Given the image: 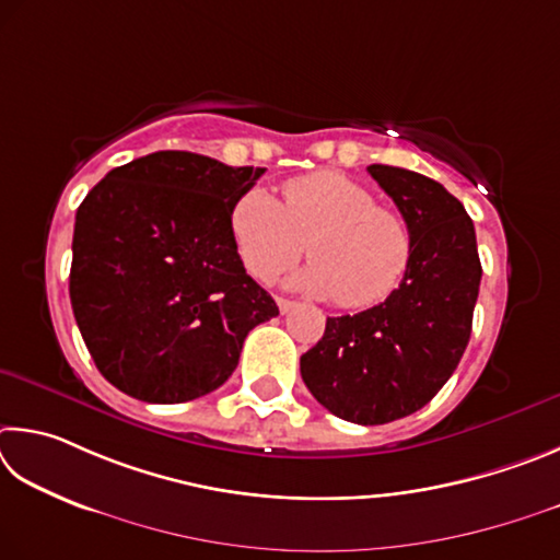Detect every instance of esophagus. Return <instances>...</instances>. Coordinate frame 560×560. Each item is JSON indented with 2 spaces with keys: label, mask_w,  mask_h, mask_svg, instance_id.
<instances>
[{
  "label": "esophagus",
  "mask_w": 560,
  "mask_h": 560,
  "mask_svg": "<svg viewBox=\"0 0 560 560\" xmlns=\"http://www.w3.org/2000/svg\"><path fill=\"white\" fill-rule=\"evenodd\" d=\"M278 307H280V312H282V315H285V312H290V310H295V307H298V302H295V300H285V298H278Z\"/></svg>",
  "instance_id": "esophagus-1"
}]
</instances>
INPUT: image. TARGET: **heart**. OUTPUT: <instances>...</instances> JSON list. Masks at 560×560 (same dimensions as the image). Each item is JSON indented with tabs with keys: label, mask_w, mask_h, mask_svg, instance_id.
Returning a JSON list of instances; mask_svg holds the SVG:
<instances>
[{
	"label": "heart",
	"mask_w": 560,
	"mask_h": 560,
	"mask_svg": "<svg viewBox=\"0 0 560 560\" xmlns=\"http://www.w3.org/2000/svg\"><path fill=\"white\" fill-rule=\"evenodd\" d=\"M231 233L255 280L278 278L307 248L312 262L298 282L345 310L376 307L394 295L413 250L404 215L341 172L288 182L282 203L262 189L243 194L231 211Z\"/></svg>",
	"instance_id": "obj_1"
}]
</instances>
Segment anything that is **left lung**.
<instances>
[{
  "label": "left lung",
  "mask_w": 560,
  "mask_h": 560,
  "mask_svg": "<svg viewBox=\"0 0 560 560\" xmlns=\"http://www.w3.org/2000/svg\"><path fill=\"white\" fill-rule=\"evenodd\" d=\"M369 174L408 223V270L381 305L327 317L300 374L329 413L384 425L430 404L453 376L472 335L482 265L472 219L443 184L388 164Z\"/></svg>",
  "instance_id": "obj_1"
}]
</instances>
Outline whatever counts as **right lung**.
Here are the masks:
<instances>
[{
	"label": "right lung",
	"mask_w": 560,
	"mask_h": 560,
	"mask_svg": "<svg viewBox=\"0 0 560 560\" xmlns=\"http://www.w3.org/2000/svg\"><path fill=\"white\" fill-rule=\"evenodd\" d=\"M265 174L194 152L115 166L75 211L71 307L122 394L184 404L223 386L278 305L243 268L231 211Z\"/></svg>",
	"instance_id": "obj_1"
}]
</instances>
